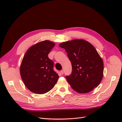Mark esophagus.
I'll return each mask as SVG.
<instances>
[{
  "label": "esophagus",
  "instance_id": "esophagus-1",
  "mask_svg": "<svg viewBox=\"0 0 122 122\" xmlns=\"http://www.w3.org/2000/svg\"><path fill=\"white\" fill-rule=\"evenodd\" d=\"M60 73H61V74H63V73H64L63 71V70H61V71H60Z\"/></svg>",
  "mask_w": 122,
  "mask_h": 122
}]
</instances>
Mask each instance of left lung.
Masks as SVG:
<instances>
[{
    "label": "left lung",
    "instance_id": "obj_1",
    "mask_svg": "<svg viewBox=\"0 0 122 122\" xmlns=\"http://www.w3.org/2000/svg\"><path fill=\"white\" fill-rule=\"evenodd\" d=\"M71 61L72 71L67 81L75 91L86 93L97 87L102 81L104 71L102 59L92 44L83 39L60 43Z\"/></svg>",
    "mask_w": 122,
    "mask_h": 122
}]
</instances>
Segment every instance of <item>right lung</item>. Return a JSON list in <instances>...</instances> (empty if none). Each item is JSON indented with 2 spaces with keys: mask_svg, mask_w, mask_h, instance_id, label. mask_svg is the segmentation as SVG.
Wrapping results in <instances>:
<instances>
[{
  "mask_svg": "<svg viewBox=\"0 0 122 122\" xmlns=\"http://www.w3.org/2000/svg\"><path fill=\"white\" fill-rule=\"evenodd\" d=\"M55 43L41 41L28 49L21 62L20 73L25 86L36 94H42L52 89L59 76L53 69V62L48 54Z\"/></svg>",
  "mask_w": 122,
  "mask_h": 122,
  "instance_id": "right-lung-1",
  "label": "right lung"
}]
</instances>
